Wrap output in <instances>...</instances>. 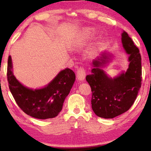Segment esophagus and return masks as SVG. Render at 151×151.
I'll return each mask as SVG.
<instances>
[{"label": "esophagus", "instance_id": "1", "mask_svg": "<svg viewBox=\"0 0 151 151\" xmlns=\"http://www.w3.org/2000/svg\"><path fill=\"white\" fill-rule=\"evenodd\" d=\"M76 76L79 81H83L85 80L86 76V70L83 66H81L80 68H78L77 71H76Z\"/></svg>", "mask_w": 151, "mask_h": 151}]
</instances>
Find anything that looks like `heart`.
Returning <instances> with one entry per match:
<instances>
[{
  "label": "heart",
  "instance_id": "obj_1",
  "mask_svg": "<svg viewBox=\"0 0 151 151\" xmlns=\"http://www.w3.org/2000/svg\"><path fill=\"white\" fill-rule=\"evenodd\" d=\"M91 33H92V30L91 29H85L83 32V36L84 39H88V38L91 36Z\"/></svg>",
  "mask_w": 151,
  "mask_h": 151
}]
</instances>
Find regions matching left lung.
Returning a JSON list of instances; mask_svg holds the SVG:
<instances>
[{
	"instance_id": "1",
	"label": "left lung",
	"mask_w": 151,
	"mask_h": 151,
	"mask_svg": "<svg viewBox=\"0 0 151 151\" xmlns=\"http://www.w3.org/2000/svg\"><path fill=\"white\" fill-rule=\"evenodd\" d=\"M122 42L130 62L126 73L111 78L102 69L111 56L104 53L93 62L91 74L86 76L92 91V109L96 115L112 119L127 111L134 104L141 86L142 66L139 49L124 31Z\"/></svg>"
}]
</instances>
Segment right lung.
Masks as SVG:
<instances>
[{"mask_svg":"<svg viewBox=\"0 0 151 151\" xmlns=\"http://www.w3.org/2000/svg\"><path fill=\"white\" fill-rule=\"evenodd\" d=\"M12 60L9 57L7 80L9 89L15 101L22 111L38 119H48L57 116L63 109V103L69 94L75 81L73 71L66 68L41 89L25 87L12 74Z\"/></svg>","mask_w":151,"mask_h":151,"instance_id":"add662e5","label":"right lung"}]
</instances>
